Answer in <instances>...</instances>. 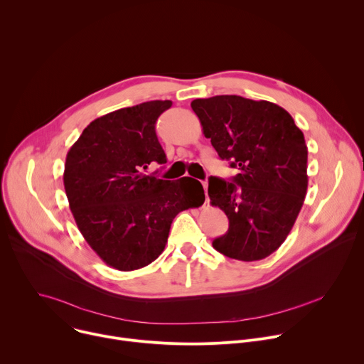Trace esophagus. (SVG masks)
Here are the masks:
<instances>
[{
  "label": "esophagus",
  "instance_id": "34e87169",
  "mask_svg": "<svg viewBox=\"0 0 364 364\" xmlns=\"http://www.w3.org/2000/svg\"><path fill=\"white\" fill-rule=\"evenodd\" d=\"M201 184H203V188H204V194H205V203H207V201H209V197H207V183H205V181H203Z\"/></svg>",
  "mask_w": 364,
  "mask_h": 364
}]
</instances>
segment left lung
Segmentation results:
<instances>
[{"mask_svg":"<svg viewBox=\"0 0 364 364\" xmlns=\"http://www.w3.org/2000/svg\"><path fill=\"white\" fill-rule=\"evenodd\" d=\"M205 138L239 173L229 181L209 180V197L229 219L213 247L237 261H259L291 232L306 187L308 149L292 117L268 100L237 95L194 99Z\"/></svg>","mask_w":364,"mask_h":364,"instance_id":"1","label":"left lung"}]
</instances>
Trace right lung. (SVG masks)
Wrapping results in <instances>:
<instances>
[{
	"instance_id": "1",
	"label": "right lung",
	"mask_w": 364,
	"mask_h": 364,
	"mask_svg": "<svg viewBox=\"0 0 364 364\" xmlns=\"http://www.w3.org/2000/svg\"><path fill=\"white\" fill-rule=\"evenodd\" d=\"M171 105L149 100L103 115L68 152L63 183L76 225L102 261L118 271L155 261L173 219L204 201L203 186L194 178L144 174L152 163H167L155 122Z\"/></svg>"
}]
</instances>
